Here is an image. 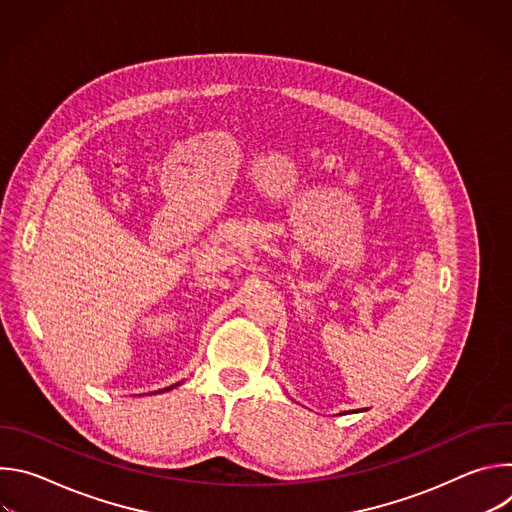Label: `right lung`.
Returning <instances> with one entry per match:
<instances>
[{
  "mask_svg": "<svg viewBox=\"0 0 512 512\" xmlns=\"http://www.w3.org/2000/svg\"><path fill=\"white\" fill-rule=\"evenodd\" d=\"M174 387H176V385H172V387H168V389H162V391H170V389H174Z\"/></svg>",
  "mask_w": 512,
  "mask_h": 512,
  "instance_id": "add662e5",
  "label": "right lung"
}]
</instances>
